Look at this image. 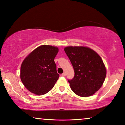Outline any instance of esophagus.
I'll return each instance as SVG.
<instances>
[{"label":"esophagus","mask_w":125,"mask_h":125,"mask_svg":"<svg viewBox=\"0 0 125 125\" xmlns=\"http://www.w3.org/2000/svg\"><path fill=\"white\" fill-rule=\"evenodd\" d=\"M61 76H66V73H62V74H61Z\"/></svg>","instance_id":"esophagus-1"}]
</instances>
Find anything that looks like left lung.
I'll return each instance as SVG.
<instances>
[{"label":"left lung","instance_id":"8db88e82","mask_svg":"<svg viewBox=\"0 0 125 125\" xmlns=\"http://www.w3.org/2000/svg\"><path fill=\"white\" fill-rule=\"evenodd\" d=\"M74 71L72 80H68L71 90L77 95L88 97L101 88L106 76V68L100 56L86 46L64 48Z\"/></svg>","mask_w":125,"mask_h":125}]
</instances>
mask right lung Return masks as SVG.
Here are the masks:
<instances>
[{
	"label": "right lung",
	"instance_id": "add662e5",
	"mask_svg": "<svg viewBox=\"0 0 125 125\" xmlns=\"http://www.w3.org/2000/svg\"><path fill=\"white\" fill-rule=\"evenodd\" d=\"M58 52L57 47L42 45L23 60L21 66V80L30 92L42 95L54 87L60 76L54 61Z\"/></svg>",
	"mask_w": 125,
	"mask_h": 125
}]
</instances>
